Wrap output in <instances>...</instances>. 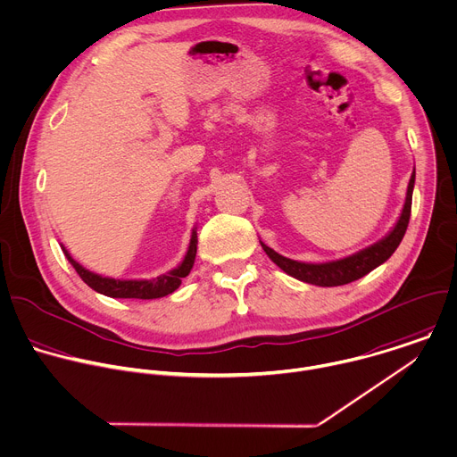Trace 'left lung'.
Listing matches in <instances>:
<instances>
[{
    "mask_svg": "<svg viewBox=\"0 0 457 457\" xmlns=\"http://www.w3.org/2000/svg\"><path fill=\"white\" fill-rule=\"evenodd\" d=\"M412 187H414V171L409 179L402 214H400L396 225L393 227V230L378 243H375L350 257H345L339 261H330V262H321V264H309V262H298V261L287 259V257L277 253L275 250H271L270 246H266L264 243H261V246L280 270H284L287 275H291L302 282L321 286V287H332V286H343V284L353 282V280L364 277L366 273H370L371 270H375L377 266H380L384 261H387L393 255V252L398 248V245L407 230L409 218H411Z\"/></svg>",
    "mask_w": 457,
    "mask_h": 457,
    "instance_id": "1",
    "label": "left lung"
}]
</instances>
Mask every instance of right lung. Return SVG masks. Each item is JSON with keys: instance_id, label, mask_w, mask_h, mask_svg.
<instances>
[{"instance_id": "add662e5", "label": "right lung", "mask_w": 457, "mask_h": 457, "mask_svg": "<svg viewBox=\"0 0 457 457\" xmlns=\"http://www.w3.org/2000/svg\"><path fill=\"white\" fill-rule=\"evenodd\" d=\"M196 245H198V237H196V230H193L191 234V243H189V250L182 261V264L175 270H171L166 275H161L157 278L152 280H120V278H109V277H102L96 275L89 270H86L84 266H80L71 255L70 252L62 246L68 261L73 264V268L77 270V273L80 275V278L93 287L95 291L111 296V298H141V300H152V298H161L166 296L170 293H173L175 289H179V286L182 284V278L189 275L193 264H195V257H196Z\"/></svg>"}]
</instances>
